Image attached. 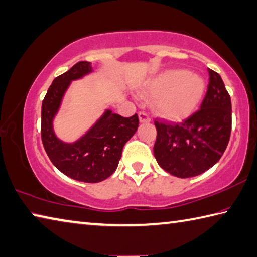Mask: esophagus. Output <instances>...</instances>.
<instances>
[{"label":"esophagus","instance_id":"obj_1","mask_svg":"<svg viewBox=\"0 0 257 257\" xmlns=\"http://www.w3.org/2000/svg\"><path fill=\"white\" fill-rule=\"evenodd\" d=\"M138 116H139V121L141 122H149L151 121V116H149L146 112H139L138 113Z\"/></svg>","mask_w":257,"mask_h":257}]
</instances>
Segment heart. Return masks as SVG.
Here are the masks:
<instances>
[{
	"label": "heart",
	"instance_id": "heart-1",
	"mask_svg": "<svg viewBox=\"0 0 257 257\" xmlns=\"http://www.w3.org/2000/svg\"><path fill=\"white\" fill-rule=\"evenodd\" d=\"M206 83L198 74L186 69H171L154 78L145 88V94L155 100V109L171 120L189 116L202 100Z\"/></svg>",
	"mask_w": 257,
	"mask_h": 257
}]
</instances>
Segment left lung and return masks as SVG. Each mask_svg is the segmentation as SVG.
Returning a JSON list of instances; mask_svg holds the SVG:
<instances>
[{"instance_id":"8db88e82","label":"left lung","mask_w":257,"mask_h":257,"mask_svg":"<svg viewBox=\"0 0 257 257\" xmlns=\"http://www.w3.org/2000/svg\"><path fill=\"white\" fill-rule=\"evenodd\" d=\"M209 72L200 110L180 123L155 120L154 156L163 170L186 179L202 174L220 160L231 132V101L220 75Z\"/></svg>"}]
</instances>
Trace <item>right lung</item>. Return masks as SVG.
Returning a JSON list of instances; mask_svg holds the SVG:
<instances>
[{
  "mask_svg": "<svg viewBox=\"0 0 257 257\" xmlns=\"http://www.w3.org/2000/svg\"><path fill=\"white\" fill-rule=\"evenodd\" d=\"M93 72L90 62H78L55 78L41 105V141L49 160L63 174L73 180L97 183L114 173L124 144L137 132V114L123 118L105 110L101 118L74 143L56 136L54 118L72 81Z\"/></svg>",
  "mask_w": 257,
  "mask_h": 257,
  "instance_id": "obj_1",
  "label": "right lung"
}]
</instances>
